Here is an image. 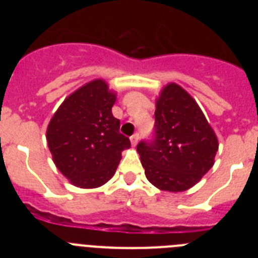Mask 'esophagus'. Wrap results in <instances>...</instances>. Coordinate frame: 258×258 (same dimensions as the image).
Returning <instances> with one entry per match:
<instances>
[{"label":"esophagus","mask_w":258,"mask_h":258,"mask_svg":"<svg viewBox=\"0 0 258 258\" xmlns=\"http://www.w3.org/2000/svg\"><path fill=\"white\" fill-rule=\"evenodd\" d=\"M138 140H140V134H138V133L133 134V136L131 137V142H132V145L136 146L137 143H138Z\"/></svg>","instance_id":"obj_1"}]
</instances>
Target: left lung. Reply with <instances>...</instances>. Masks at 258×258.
I'll list each match as a JSON object with an SVG mask.
<instances>
[{"instance_id": "1", "label": "left lung", "mask_w": 258, "mask_h": 258, "mask_svg": "<svg viewBox=\"0 0 258 258\" xmlns=\"http://www.w3.org/2000/svg\"><path fill=\"white\" fill-rule=\"evenodd\" d=\"M217 150V137L197 102L168 84L156 101L152 140L137 146L147 179L163 191L187 190L213 166Z\"/></svg>"}]
</instances>
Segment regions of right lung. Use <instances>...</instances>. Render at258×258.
Returning a JSON list of instances; mask_svg holds the SVG:
<instances>
[{
  "label": "right lung",
  "instance_id": "right-lung-1",
  "mask_svg": "<svg viewBox=\"0 0 258 258\" xmlns=\"http://www.w3.org/2000/svg\"><path fill=\"white\" fill-rule=\"evenodd\" d=\"M116 94L103 80L85 84L64 99L51 117L46 140L52 160L77 187H99L111 179L131 141L113 117Z\"/></svg>",
  "mask_w": 258,
  "mask_h": 258
}]
</instances>
